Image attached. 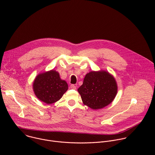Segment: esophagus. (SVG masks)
<instances>
[{
  "label": "esophagus",
  "instance_id": "esophagus-1",
  "mask_svg": "<svg viewBox=\"0 0 155 155\" xmlns=\"http://www.w3.org/2000/svg\"><path fill=\"white\" fill-rule=\"evenodd\" d=\"M70 87L71 88V89H73V90H76L77 89V86H75L74 84H71L70 86Z\"/></svg>",
  "mask_w": 155,
  "mask_h": 155
}]
</instances>
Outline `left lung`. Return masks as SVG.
Here are the masks:
<instances>
[{
	"mask_svg": "<svg viewBox=\"0 0 155 155\" xmlns=\"http://www.w3.org/2000/svg\"><path fill=\"white\" fill-rule=\"evenodd\" d=\"M117 91L115 78L104 70L86 74L83 84L78 89L83 104L93 110L102 108L111 104Z\"/></svg>",
	"mask_w": 155,
	"mask_h": 155,
	"instance_id": "1",
	"label": "left lung"
}]
</instances>
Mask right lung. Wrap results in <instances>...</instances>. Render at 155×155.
Instances as JSON below:
<instances>
[{
	"mask_svg": "<svg viewBox=\"0 0 155 155\" xmlns=\"http://www.w3.org/2000/svg\"><path fill=\"white\" fill-rule=\"evenodd\" d=\"M35 96L47 104L58 101L68 90V84L54 69L38 74L33 82Z\"/></svg>",
	"mask_w": 155,
	"mask_h": 155,
	"instance_id": "obj_1",
	"label": "right lung"
}]
</instances>
